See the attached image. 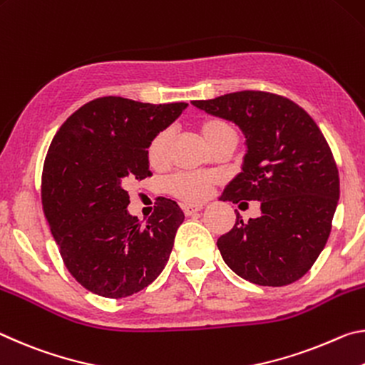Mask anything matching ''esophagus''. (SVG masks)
<instances>
[{"mask_svg":"<svg viewBox=\"0 0 365 365\" xmlns=\"http://www.w3.org/2000/svg\"><path fill=\"white\" fill-rule=\"evenodd\" d=\"M202 208H204V205H197V204H184L182 205V212L187 215H194L195 212H199V210H202Z\"/></svg>","mask_w":365,"mask_h":365,"instance_id":"obj_1","label":"esophagus"}]
</instances>
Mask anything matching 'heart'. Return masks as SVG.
<instances>
[{
  "instance_id": "b5f03b06",
  "label": "heart",
  "mask_w": 365,
  "mask_h": 365,
  "mask_svg": "<svg viewBox=\"0 0 365 365\" xmlns=\"http://www.w3.org/2000/svg\"><path fill=\"white\" fill-rule=\"evenodd\" d=\"M197 129L207 145L213 148L226 135L235 134L230 123L222 118H205L197 124ZM171 147V133L168 129L160 130L147 143V161L152 168H163L168 163ZM218 181L213 173H178L166 181V189L173 195L186 202H202L210 195L212 189Z\"/></svg>"
}]
</instances>
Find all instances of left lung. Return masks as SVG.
<instances>
[{
	"label": "left lung",
	"instance_id": "obj_1",
	"mask_svg": "<svg viewBox=\"0 0 365 365\" xmlns=\"http://www.w3.org/2000/svg\"><path fill=\"white\" fill-rule=\"evenodd\" d=\"M208 115L242 130V171L223 200H259L260 217L236 215L217 246L225 264L260 286H284L306 274L324 250L339 199L333 153L312 118L289 98L260 91L194 100Z\"/></svg>",
	"mask_w": 365,
	"mask_h": 365
}]
</instances>
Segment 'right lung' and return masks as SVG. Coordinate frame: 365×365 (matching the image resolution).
Masks as SVG:
<instances>
[{"label":"right lung","instance_id":"right-lung-1","mask_svg":"<svg viewBox=\"0 0 365 365\" xmlns=\"http://www.w3.org/2000/svg\"><path fill=\"white\" fill-rule=\"evenodd\" d=\"M186 106L95 98L53 137L41 205L66 268L93 294L119 299L139 292L170 259L182 210L163 197L142 223L128 212L126 189L130 179L152 175L147 143Z\"/></svg>","mask_w":365,"mask_h":365}]
</instances>
